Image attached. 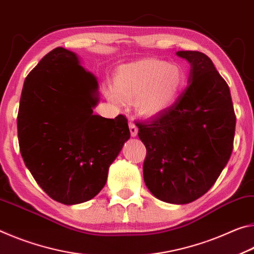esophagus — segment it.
<instances>
[{
  "label": "esophagus",
  "instance_id": "1",
  "mask_svg": "<svg viewBox=\"0 0 254 254\" xmlns=\"http://www.w3.org/2000/svg\"><path fill=\"white\" fill-rule=\"evenodd\" d=\"M128 126H129V129H130V134H131V136H136L137 135V132H138V128H137V126H136V124L134 123V122H130L128 123Z\"/></svg>",
  "mask_w": 254,
  "mask_h": 254
}]
</instances>
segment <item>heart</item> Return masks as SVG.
<instances>
[{
    "label": "heart",
    "instance_id": "heart-1",
    "mask_svg": "<svg viewBox=\"0 0 254 254\" xmlns=\"http://www.w3.org/2000/svg\"><path fill=\"white\" fill-rule=\"evenodd\" d=\"M185 81L177 65L160 60H145L124 65L115 77V86L106 93L112 102L123 106L125 98H134L140 114L154 116L172 105Z\"/></svg>",
    "mask_w": 254,
    "mask_h": 254
}]
</instances>
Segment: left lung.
Wrapping results in <instances>:
<instances>
[{
    "instance_id": "obj_1",
    "label": "left lung",
    "mask_w": 254,
    "mask_h": 254,
    "mask_svg": "<svg viewBox=\"0 0 254 254\" xmlns=\"http://www.w3.org/2000/svg\"><path fill=\"white\" fill-rule=\"evenodd\" d=\"M191 65L177 101L149 122H138L146 147L145 185L160 200L188 203L205 194L230 160L236 117L227 83L200 52H178Z\"/></svg>"
}]
</instances>
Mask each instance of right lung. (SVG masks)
<instances>
[{
	"label": "right lung",
	"mask_w": 254,
	"mask_h": 254,
	"mask_svg": "<svg viewBox=\"0 0 254 254\" xmlns=\"http://www.w3.org/2000/svg\"><path fill=\"white\" fill-rule=\"evenodd\" d=\"M78 63L62 47L41 58L24 81L16 120L26 166L49 197L65 205L97 196L130 137L126 116L93 115L98 82Z\"/></svg>",
	"instance_id": "add662e5"
}]
</instances>
